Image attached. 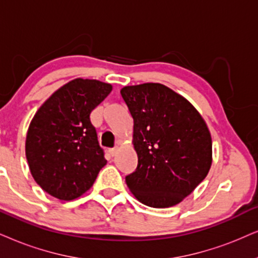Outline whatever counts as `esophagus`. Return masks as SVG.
Instances as JSON below:
<instances>
[{
	"instance_id": "34e87169",
	"label": "esophagus",
	"mask_w": 258,
	"mask_h": 258,
	"mask_svg": "<svg viewBox=\"0 0 258 258\" xmlns=\"http://www.w3.org/2000/svg\"><path fill=\"white\" fill-rule=\"evenodd\" d=\"M108 152H109V155L112 156V157H113V156H115V155H116V152H118V148L109 149V150H108Z\"/></svg>"
}]
</instances>
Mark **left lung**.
<instances>
[{
    "instance_id": "left-lung-1",
    "label": "left lung",
    "mask_w": 258,
    "mask_h": 258,
    "mask_svg": "<svg viewBox=\"0 0 258 258\" xmlns=\"http://www.w3.org/2000/svg\"><path fill=\"white\" fill-rule=\"evenodd\" d=\"M133 118L136 171L126 176L132 194L146 206L171 207L205 180L212 164L208 127L183 96L159 83L123 87Z\"/></svg>"
}]
</instances>
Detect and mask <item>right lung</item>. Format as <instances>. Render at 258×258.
Here are the masks:
<instances>
[{"label": "right lung", "instance_id": "right-lung-1", "mask_svg": "<svg viewBox=\"0 0 258 258\" xmlns=\"http://www.w3.org/2000/svg\"><path fill=\"white\" fill-rule=\"evenodd\" d=\"M110 91L108 83L76 78L54 91L32 119L26 158L35 182L52 197H81L106 165L90 113Z\"/></svg>", "mask_w": 258, "mask_h": 258}]
</instances>
